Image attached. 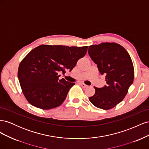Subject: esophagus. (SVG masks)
Listing matches in <instances>:
<instances>
[{
	"label": "esophagus",
	"instance_id": "34e87169",
	"mask_svg": "<svg viewBox=\"0 0 149 149\" xmlns=\"http://www.w3.org/2000/svg\"><path fill=\"white\" fill-rule=\"evenodd\" d=\"M79 85H80V86H82L83 88H87V87L88 86V85L85 84H84V83H79Z\"/></svg>",
	"mask_w": 149,
	"mask_h": 149
}]
</instances>
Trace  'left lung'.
I'll return each instance as SVG.
<instances>
[{
  "label": "left lung",
  "mask_w": 149,
  "mask_h": 149,
  "mask_svg": "<svg viewBox=\"0 0 149 149\" xmlns=\"http://www.w3.org/2000/svg\"><path fill=\"white\" fill-rule=\"evenodd\" d=\"M88 54L97 65L101 74L106 75L107 85L95 89L94 96L89 97L98 108L109 110L124 100L133 83L134 69L129 54L119 44L102 43L89 46Z\"/></svg>",
  "instance_id": "obj_1"
}]
</instances>
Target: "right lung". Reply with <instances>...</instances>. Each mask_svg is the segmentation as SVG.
<instances>
[{
    "label": "right lung",
    "instance_id": "right-lung-1",
    "mask_svg": "<svg viewBox=\"0 0 149 149\" xmlns=\"http://www.w3.org/2000/svg\"><path fill=\"white\" fill-rule=\"evenodd\" d=\"M88 48L42 45L29 53L19 65L18 78L30 104L44 110L60 106L75 83L59 79L58 72L71 71Z\"/></svg>",
    "mask_w": 149,
    "mask_h": 149
}]
</instances>
